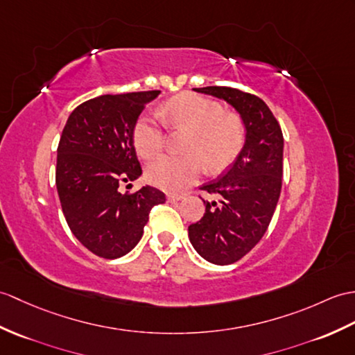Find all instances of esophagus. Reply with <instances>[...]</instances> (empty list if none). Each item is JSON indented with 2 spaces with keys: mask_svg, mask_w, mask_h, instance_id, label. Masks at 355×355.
<instances>
[{
  "mask_svg": "<svg viewBox=\"0 0 355 355\" xmlns=\"http://www.w3.org/2000/svg\"><path fill=\"white\" fill-rule=\"evenodd\" d=\"M166 200H168L169 202H177V201H180V200H183V196H181V195H174V193H168Z\"/></svg>",
  "mask_w": 355,
  "mask_h": 355,
  "instance_id": "34e87169",
  "label": "esophagus"
}]
</instances>
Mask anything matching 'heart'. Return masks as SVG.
<instances>
[{
    "instance_id": "obj_1",
    "label": "heart",
    "mask_w": 355,
    "mask_h": 355,
    "mask_svg": "<svg viewBox=\"0 0 355 355\" xmlns=\"http://www.w3.org/2000/svg\"><path fill=\"white\" fill-rule=\"evenodd\" d=\"M162 118H139L133 130L137 154L153 159L164 145L166 123L171 128L191 130L184 151L189 155H162L146 168V180L168 192L184 191L200 178L207 164L210 171H220L232 163L241 151L245 130L234 114L222 113L216 101L201 95L181 94L162 107Z\"/></svg>"
}]
</instances>
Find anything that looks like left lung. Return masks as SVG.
Returning a JSON list of instances; mask_svg holds the SVG:
<instances>
[{"label": "left lung", "instance_id": "obj_1", "mask_svg": "<svg viewBox=\"0 0 355 355\" xmlns=\"http://www.w3.org/2000/svg\"><path fill=\"white\" fill-rule=\"evenodd\" d=\"M196 92L225 100L241 113L246 140L234 163L201 191L218 198L204 201V216L189 225L198 254L215 265H232L248 254L274 216L283 177V133L266 103L248 92L207 86Z\"/></svg>", "mask_w": 355, "mask_h": 355}]
</instances>
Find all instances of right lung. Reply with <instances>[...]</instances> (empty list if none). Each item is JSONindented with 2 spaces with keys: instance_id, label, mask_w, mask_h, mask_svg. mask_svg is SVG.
Listing matches in <instances>:
<instances>
[{
  "instance_id": "add662e5",
  "label": "right lung",
  "mask_w": 355,
  "mask_h": 355,
  "mask_svg": "<svg viewBox=\"0 0 355 355\" xmlns=\"http://www.w3.org/2000/svg\"><path fill=\"white\" fill-rule=\"evenodd\" d=\"M160 90L101 95L69 114L57 146L55 186L72 234L103 259L130 252L144 234L150 211L166 201L151 186L121 193L142 175L133 130L146 103Z\"/></svg>"
}]
</instances>
